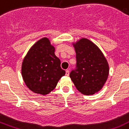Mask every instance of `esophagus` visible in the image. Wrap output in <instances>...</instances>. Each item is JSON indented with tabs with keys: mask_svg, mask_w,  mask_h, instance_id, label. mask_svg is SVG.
<instances>
[{
	"mask_svg": "<svg viewBox=\"0 0 129 129\" xmlns=\"http://www.w3.org/2000/svg\"><path fill=\"white\" fill-rule=\"evenodd\" d=\"M69 74H70V71H69L68 70H67L66 71V76H69Z\"/></svg>",
	"mask_w": 129,
	"mask_h": 129,
	"instance_id": "obj_1",
	"label": "esophagus"
}]
</instances>
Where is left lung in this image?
I'll return each instance as SVG.
<instances>
[{
  "label": "left lung",
  "mask_w": 129,
  "mask_h": 129,
  "mask_svg": "<svg viewBox=\"0 0 129 129\" xmlns=\"http://www.w3.org/2000/svg\"><path fill=\"white\" fill-rule=\"evenodd\" d=\"M74 46L76 67L70 77L81 93L92 95L102 89L108 78V62L100 49L88 39L82 38Z\"/></svg>",
  "instance_id": "left-lung-1"
}]
</instances>
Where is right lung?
Wrapping results in <instances>:
<instances>
[{"instance_id": "right-lung-1", "label": "right lung", "mask_w": 129, "mask_h": 129, "mask_svg": "<svg viewBox=\"0 0 129 129\" xmlns=\"http://www.w3.org/2000/svg\"><path fill=\"white\" fill-rule=\"evenodd\" d=\"M60 65L59 59L55 55L54 47L47 38H42L33 45L23 59V80L33 92L49 94L66 74Z\"/></svg>"}]
</instances>
